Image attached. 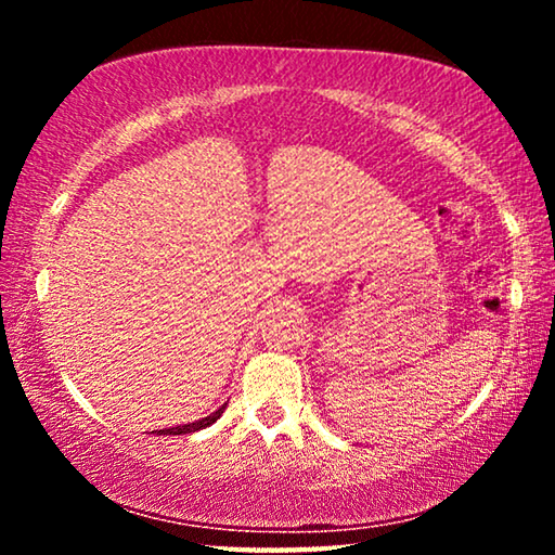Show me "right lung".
I'll return each mask as SVG.
<instances>
[{
  "label": "right lung",
  "mask_w": 555,
  "mask_h": 555,
  "mask_svg": "<svg viewBox=\"0 0 555 555\" xmlns=\"http://www.w3.org/2000/svg\"><path fill=\"white\" fill-rule=\"evenodd\" d=\"M222 411H224V406H222V409H218L215 413H210V416H205V418H201V421H195V424H185V426H176V428L158 430V436H185V434H195V430L208 428L210 424H215V421H218V418L222 416Z\"/></svg>",
  "instance_id": "add662e5"
}]
</instances>
